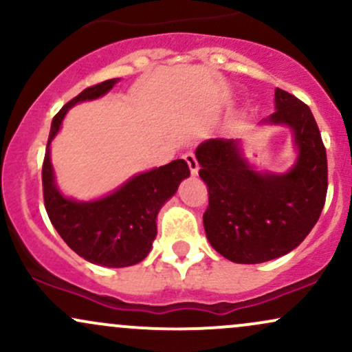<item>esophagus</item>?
<instances>
[{
    "label": "esophagus",
    "instance_id": "34e87169",
    "mask_svg": "<svg viewBox=\"0 0 352 352\" xmlns=\"http://www.w3.org/2000/svg\"><path fill=\"white\" fill-rule=\"evenodd\" d=\"M184 159H185V162L188 164V168H190V172H192V175H197V172H199V160H197L195 153L187 152L184 155Z\"/></svg>",
    "mask_w": 352,
    "mask_h": 352
}]
</instances>
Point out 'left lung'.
I'll return each instance as SVG.
<instances>
[{
  "mask_svg": "<svg viewBox=\"0 0 352 352\" xmlns=\"http://www.w3.org/2000/svg\"><path fill=\"white\" fill-rule=\"evenodd\" d=\"M266 122L289 125L300 148L288 173L254 172L233 139H210L195 152L208 188L207 238L235 263H263L292 252L316 225L326 201L328 159L316 120L305 102L280 87Z\"/></svg>",
  "mask_w": 352,
  "mask_h": 352,
  "instance_id": "left-lung-1",
  "label": "left lung"
}]
</instances>
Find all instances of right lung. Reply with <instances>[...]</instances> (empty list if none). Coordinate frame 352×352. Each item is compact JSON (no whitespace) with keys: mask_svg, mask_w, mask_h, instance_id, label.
I'll return each mask as SVG.
<instances>
[{"mask_svg":"<svg viewBox=\"0 0 352 352\" xmlns=\"http://www.w3.org/2000/svg\"><path fill=\"white\" fill-rule=\"evenodd\" d=\"M117 80L109 79L84 89L60 109L52 119L43 162L44 207L51 223L79 256L109 268L132 266L147 256L157 235V213L177 192L180 182L190 175L187 162L177 159L135 175L106 199L74 201L60 195L50 160L51 140L58 134L69 107L80 100L100 98L111 91Z\"/></svg>","mask_w":352,"mask_h":352,"instance_id":"right-lung-1","label":"right lung"}]
</instances>
